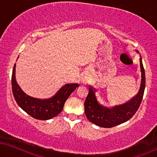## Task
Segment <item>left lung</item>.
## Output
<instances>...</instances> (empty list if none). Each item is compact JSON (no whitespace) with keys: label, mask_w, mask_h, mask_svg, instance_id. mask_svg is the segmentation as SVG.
Masks as SVG:
<instances>
[{"label":"left lung","mask_w":157,"mask_h":157,"mask_svg":"<svg viewBox=\"0 0 157 157\" xmlns=\"http://www.w3.org/2000/svg\"><path fill=\"white\" fill-rule=\"evenodd\" d=\"M136 52L140 53L137 50ZM141 70V85L137 94L125 104L109 108L100 104L95 95L96 90L89 85V94L85 101V112L88 120L102 128H113L126 122L132 118L139 109L145 88V72L142 65V57L140 58Z\"/></svg>","instance_id":"8db88e82"}]
</instances>
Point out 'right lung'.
Masks as SVG:
<instances>
[{"label":"right lung","mask_w":157,"mask_h":157,"mask_svg":"<svg viewBox=\"0 0 157 157\" xmlns=\"http://www.w3.org/2000/svg\"><path fill=\"white\" fill-rule=\"evenodd\" d=\"M15 67L16 64L14 65L12 74V89L14 98L23 111L38 120H49L58 116L62 111L65 102L69 96L79 85L77 83L65 85L55 95L48 99L32 97L23 92L16 81Z\"/></svg>","instance_id":"obj_1"}]
</instances>
